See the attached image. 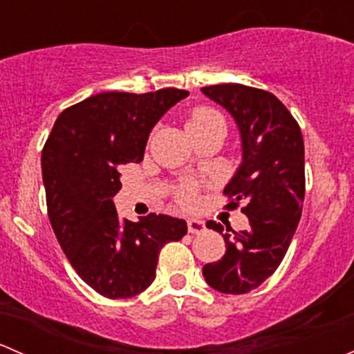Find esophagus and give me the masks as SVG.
Here are the masks:
<instances>
[{"mask_svg": "<svg viewBox=\"0 0 354 354\" xmlns=\"http://www.w3.org/2000/svg\"><path fill=\"white\" fill-rule=\"evenodd\" d=\"M205 230V223L200 219H188V233L192 234H200Z\"/></svg>", "mask_w": 354, "mask_h": 354, "instance_id": "34e87169", "label": "esophagus"}]
</instances>
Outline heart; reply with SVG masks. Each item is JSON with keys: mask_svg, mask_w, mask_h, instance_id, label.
Instances as JSON below:
<instances>
[{"mask_svg": "<svg viewBox=\"0 0 354 354\" xmlns=\"http://www.w3.org/2000/svg\"><path fill=\"white\" fill-rule=\"evenodd\" d=\"M223 118L212 109H207V108H197L190 113V116L187 118V130H197V128L207 127V124L214 123V121H219ZM178 198L183 205L192 207L197 200V190H195L194 185H183L181 190L178 192Z\"/></svg>", "mask_w": 354, "mask_h": 354, "instance_id": "heart-1", "label": "heart"}]
</instances>
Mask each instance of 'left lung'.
Wrapping results in <instances>:
<instances>
[{
    "label": "left lung",
    "instance_id": "obj_1",
    "mask_svg": "<svg viewBox=\"0 0 354 354\" xmlns=\"http://www.w3.org/2000/svg\"><path fill=\"white\" fill-rule=\"evenodd\" d=\"M236 123L241 162L224 194L227 209L245 203L250 227L230 234V227L209 221L226 243L221 260L203 266L207 284L226 295L259 288L286 255L301 217L305 197V145L298 123L274 94L241 84L200 88Z\"/></svg>",
    "mask_w": 354,
    "mask_h": 354
}]
</instances>
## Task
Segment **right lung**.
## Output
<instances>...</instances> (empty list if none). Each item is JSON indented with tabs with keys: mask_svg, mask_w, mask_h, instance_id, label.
<instances>
[{
	"mask_svg": "<svg viewBox=\"0 0 354 354\" xmlns=\"http://www.w3.org/2000/svg\"><path fill=\"white\" fill-rule=\"evenodd\" d=\"M187 91L101 92L63 111L42 151V181L58 243L71 267L106 298H131L156 279L157 255L187 223L151 214L121 219L113 197L121 166L144 159L157 121Z\"/></svg>",
	"mask_w": 354,
	"mask_h": 354,
	"instance_id": "obj_1",
	"label": "right lung"
}]
</instances>
